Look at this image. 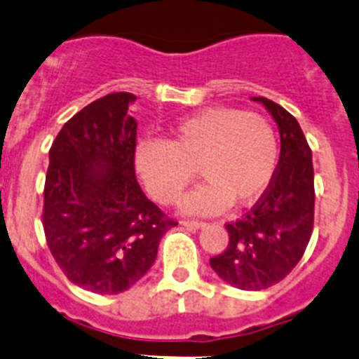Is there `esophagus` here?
<instances>
[{
    "label": "esophagus",
    "mask_w": 359,
    "mask_h": 359,
    "mask_svg": "<svg viewBox=\"0 0 359 359\" xmlns=\"http://www.w3.org/2000/svg\"><path fill=\"white\" fill-rule=\"evenodd\" d=\"M182 224L186 226V228L194 229V231H196V229L205 228V222H201V221H182Z\"/></svg>",
    "instance_id": "obj_1"
}]
</instances>
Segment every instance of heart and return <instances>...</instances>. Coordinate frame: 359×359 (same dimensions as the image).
<instances>
[{
    "label": "heart",
    "instance_id": "obj_1",
    "mask_svg": "<svg viewBox=\"0 0 359 359\" xmlns=\"http://www.w3.org/2000/svg\"><path fill=\"white\" fill-rule=\"evenodd\" d=\"M277 159L272 124L228 107H210L179 121L168 140H142L133 154L145 189L165 205L179 200L198 168L207 182L180 201L184 214L196 215L219 214L231 203H256L276 175Z\"/></svg>",
    "mask_w": 359,
    "mask_h": 359
}]
</instances>
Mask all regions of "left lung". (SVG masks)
<instances>
[{
	"instance_id": "8db88e82",
	"label": "left lung",
	"mask_w": 359,
	"mask_h": 359,
	"mask_svg": "<svg viewBox=\"0 0 359 359\" xmlns=\"http://www.w3.org/2000/svg\"><path fill=\"white\" fill-rule=\"evenodd\" d=\"M277 123L280 156L272 182L252 210L226 226L229 243L210 266L226 284L259 291L283 280L304 256L314 226L312 151L298 121L263 96H252Z\"/></svg>"
}]
</instances>
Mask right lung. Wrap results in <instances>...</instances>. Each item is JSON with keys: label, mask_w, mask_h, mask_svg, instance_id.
<instances>
[{"label": "right lung", "mask_w": 359, "mask_h": 359, "mask_svg": "<svg viewBox=\"0 0 359 359\" xmlns=\"http://www.w3.org/2000/svg\"><path fill=\"white\" fill-rule=\"evenodd\" d=\"M131 93L83 107L48 152L43 229L65 276L87 291L117 294L154 264L163 235L177 222L140 189L135 175L137 121Z\"/></svg>", "instance_id": "add662e5"}]
</instances>
